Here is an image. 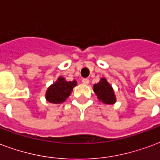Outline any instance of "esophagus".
I'll list each match as a JSON object with an SVG mask.
<instances>
[{"instance_id":"1","label":"esophagus","mask_w":160,"mask_h":160,"mask_svg":"<svg viewBox=\"0 0 160 160\" xmlns=\"http://www.w3.org/2000/svg\"><path fill=\"white\" fill-rule=\"evenodd\" d=\"M82 82L83 83V84H88L89 83V80L88 78H82Z\"/></svg>"}]
</instances>
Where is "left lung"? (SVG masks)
I'll return each mask as SVG.
<instances>
[{
  "mask_svg": "<svg viewBox=\"0 0 160 160\" xmlns=\"http://www.w3.org/2000/svg\"><path fill=\"white\" fill-rule=\"evenodd\" d=\"M94 91L98 99L105 104H114L116 102L113 88L106 78H101L98 83L94 84Z\"/></svg>",
  "mask_w": 160,
  "mask_h": 160,
  "instance_id": "1",
  "label": "left lung"
}]
</instances>
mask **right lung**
I'll use <instances>...</instances> for the list:
<instances>
[{"mask_svg": "<svg viewBox=\"0 0 160 160\" xmlns=\"http://www.w3.org/2000/svg\"><path fill=\"white\" fill-rule=\"evenodd\" d=\"M77 85V81L67 82L66 79L59 77L58 80L50 85L46 92L47 101L53 104H60L70 96L73 88Z\"/></svg>", "mask_w": 160, "mask_h": 160, "instance_id": "1", "label": "right lung"}]
</instances>
